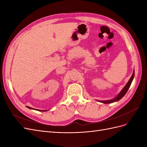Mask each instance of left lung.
I'll use <instances>...</instances> for the list:
<instances>
[{"instance_id":"left-lung-1","label":"left lung","mask_w":147,"mask_h":147,"mask_svg":"<svg viewBox=\"0 0 147 147\" xmlns=\"http://www.w3.org/2000/svg\"><path fill=\"white\" fill-rule=\"evenodd\" d=\"M134 72H133V73H132V75L131 77L130 78L129 80V82L126 84V86L123 88V90L116 97H115L114 99H111V100H99V101L100 102H102V103H104V104H110V103H112V102H117V101L119 100L124 95L126 94V93L127 92V90H129V87L131 86V83H132V82L133 80V79H134Z\"/></svg>"}]
</instances>
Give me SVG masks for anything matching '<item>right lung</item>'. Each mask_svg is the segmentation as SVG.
<instances>
[{"instance_id": "add662e5", "label": "right lung", "mask_w": 147, "mask_h": 147, "mask_svg": "<svg viewBox=\"0 0 147 147\" xmlns=\"http://www.w3.org/2000/svg\"><path fill=\"white\" fill-rule=\"evenodd\" d=\"M28 107L29 109H34V110H35V109H33V108H31V107ZM38 111H43V112H46L47 110H38Z\"/></svg>"}]
</instances>
